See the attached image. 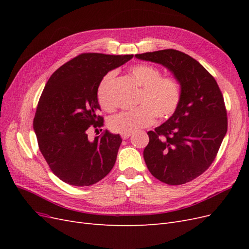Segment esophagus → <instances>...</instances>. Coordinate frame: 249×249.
<instances>
[{"mask_svg":"<svg viewBox=\"0 0 249 249\" xmlns=\"http://www.w3.org/2000/svg\"><path fill=\"white\" fill-rule=\"evenodd\" d=\"M131 135H132V133H126V134H122V138L123 139H127V138H130L131 137Z\"/></svg>","mask_w":249,"mask_h":249,"instance_id":"1","label":"esophagus"}]
</instances>
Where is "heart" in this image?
<instances>
[{
  "label": "heart",
  "mask_w": 249,
  "mask_h": 249,
  "mask_svg": "<svg viewBox=\"0 0 249 249\" xmlns=\"http://www.w3.org/2000/svg\"><path fill=\"white\" fill-rule=\"evenodd\" d=\"M130 76L141 86L137 97L139 106L132 111L123 112L109 120L111 131L126 134L152 125L156 115L166 119L175 113L182 99L179 82L173 77L162 76L161 71L149 64H136L129 71ZM114 73L108 72L100 81L96 89V99L101 108L114 112L116 105L111 96V85Z\"/></svg>",
  "instance_id": "heart-1"
}]
</instances>
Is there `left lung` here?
I'll return each instance as SVG.
<instances>
[{
    "label": "left lung",
    "mask_w": 249,
    "mask_h": 249,
    "mask_svg": "<svg viewBox=\"0 0 249 249\" xmlns=\"http://www.w3.org/2000/svg\"><path fill=\"white\" fill-rule=\"evenodd\" d=\"M135 57L161 64L179 82L182 99L177 111L155 131L143 152L152 175L168 185H182L202 175L215 160L228 131L219 86L198 61L177 50Z\"/></svg>",
    "instance_id": "8db88e82"
}]
</instances>
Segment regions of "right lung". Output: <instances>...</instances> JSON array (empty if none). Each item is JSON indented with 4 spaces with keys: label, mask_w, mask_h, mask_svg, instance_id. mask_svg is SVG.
<instances>
[{
    "label": "right lung",
    "mask_w": 249,
    "mask_h": 249,
    "mask_svg": "<svg viewBox=\"0 0 249 249\" xmlns=\"http://www.w3.org/2000/svg\"><path fill=\"white\" fill-rule=\"evenodd\" d=\"M133 55L84 53L52 74L33 120L40 152L51 170L64 183L90 186L111 171L122 138L105 131L89 140L88 132L104 125L96 99L100 81Z\"/></svg>",
    "instance_id": "obj_1"
}]
</instances>
